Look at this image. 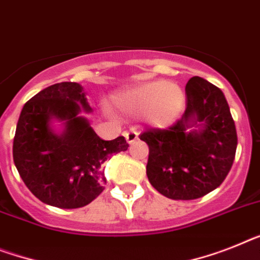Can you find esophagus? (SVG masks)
Instances as JSON below:
<instances>
[{
	"label": "esophagus",
	"mask_w": 260,
	"mask_h": 260,
	"mask_svg": "<svg viewBox=\"0 0 260 260\" xmlns=\"http://www.w3.org/2000/svg\"><path fill=\"white\" fill-rule=\"evenodd\" d=\"M125 138L127 141V143H134L137 139H138V132H135V130H128V132L125 133Z\"/></svg>",
	"instance_id": "obj_1"
}]
</instances>
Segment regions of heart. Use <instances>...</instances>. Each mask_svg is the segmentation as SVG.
<instances>
[{"instance_id":"obj_1","label":"heart","mask_w":260,"mask_h":260,"mask_svg":"<svg viewBox=\"0 0 260 260\" xmlns=\"http://www.w3.org/2000/svg\"><path fill=\"white\" fill-rule=\"evenodd\" d=\"M114 104L128 113H146V119L151 125L165 127L181 115L184 93L178 85L167 81H153L119 94L114 98Z\"/></svg>"}]
</instances>
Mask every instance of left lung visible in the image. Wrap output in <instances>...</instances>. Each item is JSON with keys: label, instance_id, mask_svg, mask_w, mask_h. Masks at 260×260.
<instances>
[{"label": "left lung", "instance_id": "1", "mask_svg": "<svg viewBox=\"0 0 260 260\" xmlns=\"http://www.w3.org/2000/svg\"><path fill=\"white\" fill-rule=\"evenodd\" d=\"M186 110L166 128L139 135L149 146L146 174L156 191L191 201L219 187L231 170L238 137L224 94L201 77L186 85ZM197 124L200 132H188Z\"/></svg>", "mask_w": 260, "mask_h": 260}]
</instances>
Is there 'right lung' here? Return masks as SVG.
<instances>
[{
  "label": "right lung",
  "instance_id": "obj_1",
  "mask_svg": "<svg viewBox=\"0 0 260 260\" xmlns=\"http://www.w3.org/2000/svg\"><path fill=\"white\" fill-rule=\"evenodd\" d=\"M82 109L90 111L79 83L51 85L25 104L13 141V159L23 183L41 202L59 209L94 201L106 182L102 164L128 147L123 137L101 139L78 117ZM51 117L66 122L62 135L50 128Z\"/></svg>",
  "mask_w": 260,
  "mask_h": 260
}]
</instances>
